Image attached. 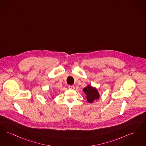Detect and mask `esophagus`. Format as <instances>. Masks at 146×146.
Returning a JSON list of instances; mask_svg holds the SVG:
<instances>
[{
	"mask_svg": "<svg viewBox=\"0 0 146 146\" xmlns=\"http://www.w3.org/2000/svg\"><path fill=\"white\" fill-rule=\"evenodd\" d=\"M68 88L70 89V90H74L75 88V87L74 86H73V85H69L68 86Z\"/></svg>",
	"mask_w": 146,
	"mask_h": 146,
	"instance_id": "obj_1",
	"label": "esophagus"
}]
</instances>
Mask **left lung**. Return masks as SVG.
Instances as JSON below:
<instances>
[{
	"mask_svg": "<svg viewBox=\"0 0 146 146\" xmlns=\"http://www.w3.org/2000/svg\"><path fill=\"white\" fill-rule=\"evenodd\" d=\"M83 91L86 94L87 100L89 103H92L95 99H99V94L95 88L88 85L83 89Z\"/></svg>",
	"mask_w": 146,
	"mask_h": 146,
	"instance_id": "obj_1",
	"label": "left lung"
}]
</instances>
